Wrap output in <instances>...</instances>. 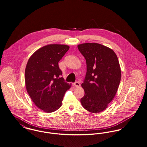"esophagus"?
<instances>
[{
    "instance_id": "obj_1",
    "label": "esophagus",
    "mask_w": 147,
    "mask_h": 147,
    "mask_svg": "<svg viewBox=\"0 0 147 147\" xmlns=\"http://www.w3.org/2000/svg\"><path fill=\"white\" fill-rule=\"evenodd\" d=\"M80 83H79V82H75V83H74V86H75V87H80Z\"/></svg>"
}]
</instances>
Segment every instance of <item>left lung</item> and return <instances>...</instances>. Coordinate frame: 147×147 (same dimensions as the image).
I'll list each match as a JSON object with an SVG mask.
<instances>
[{"label":"left lung","mask_w":147,"mask_h":147,"mask_svg":"<svg viewBox=\"0 0 147 147\" xmlns=\"http://www.w3.org/2000/svg\"><path fill=\"white\" fill-rule=\"evenodd\" d=\"M78 49L86 60L87 73L82 87L84 96L82 106L91 113L104 111L118 90L121 71L113 50L98 43L79 44Z\"/></svg>","instance_id":"1"}]
</instances>
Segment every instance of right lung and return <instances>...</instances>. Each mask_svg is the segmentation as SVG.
<instances>
[{"instance_id": "obj_1", "label": "right lung", "mask_w": 147, "mask_h": 147, "mask_svg": "<svg viewBox=\"0 0 147 147\" xmlns=\"http://www.w3.org/2000/svg\"><path fill=\"white\" fill-rule=\"evenodd\" d=\"M69 49L61 44H49L37 50L29 58L25 69L26 90L35 105L50 113L62 105L65 93L71 84L60 77L58 63Z\"/></svg>"}]
</instances>
